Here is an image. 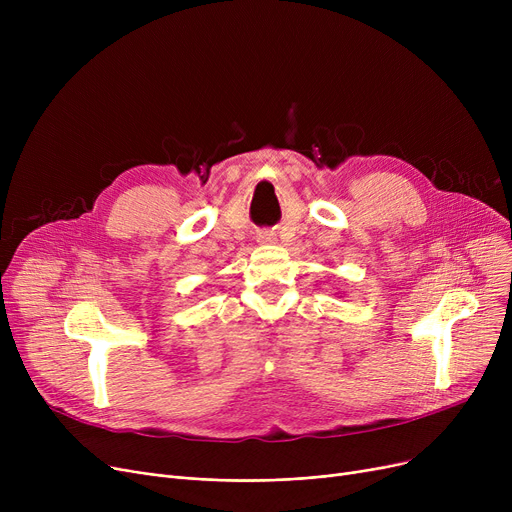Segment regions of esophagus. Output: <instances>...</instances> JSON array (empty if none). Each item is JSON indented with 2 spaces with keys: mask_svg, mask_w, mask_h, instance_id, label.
<instances>
[{
  "mask_svg": "<svg viewBox=\"0 0 512 512\" xmlns=\"http://www.w3.org/2000/svg\"><path fill=\"white\" fill-rule=\"evenodd\" d=\"M274 240H276L274 232H261L259 234V242H263V245H270V242H274Z\"/></svg>",
  "mask_w": 512,
  "mask_h": 512,
  "instance_id": "obj_1",
  "label": "esophagus"
}]
</instances>
